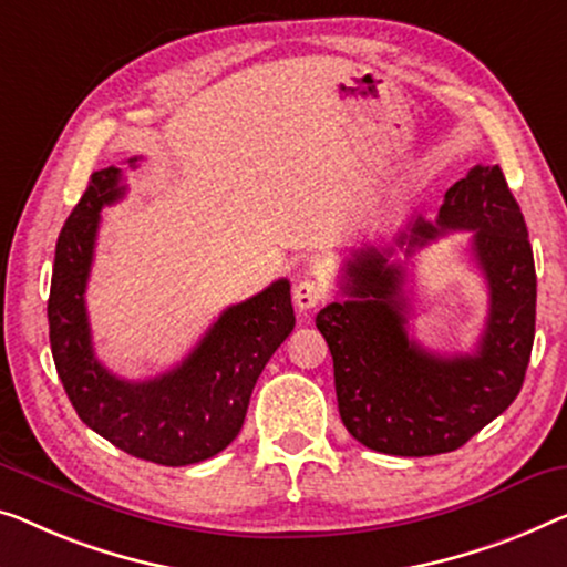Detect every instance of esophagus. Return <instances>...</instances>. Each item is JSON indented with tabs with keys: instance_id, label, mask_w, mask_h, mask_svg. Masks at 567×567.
<instances>
[{
	"instance_id": "1",
	"label": "esophagus",
	"mask_w": 567,
	"mask_h": 567,
	"mask_svg": "<svg viewBox=\"0 0 567 567\" xmlns=\"http://www.w3.org/2000/svg\"><path fill=\"white\" fill-rule=\"evenodd\" d=\"M326 298H328L326 285H320L318 280H310V277H306V280H300L298 285H295V306H298V310L316 308Z\"/></svg>"
}]
</instances>
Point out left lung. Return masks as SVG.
<instances>
[{
  "instance_id": "left-lung-1",
  "label": "left lung",
  "mask_w": 567,
  "mask_h": 567,
  "mask_svg": "<svg viewBox=\"0 0 567 567\" xmlns=\"http://www.w3.org/2000/svg\"><path fill=\"white\" fill-rule=\"evenodd\" d=\"M445 231H471V255L488 285L476 353L441 357L408 333V269L394 247L357 249L341 295L316 326L333 357L338 412L377 453H451L517 400L535 341L537 275L519 203L499 165H476L451 185L435 224L417 216L394 244L412 257Z\"/></svg>"
}]
</instances>
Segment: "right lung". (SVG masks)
I'll use <instances>...</instances> for the list:
<instances>
[{
  "label": "right lung",
  "instance_id": "add662e5",
  "mask_svg": "<svg viewBox=\"0 0 567 567\" xmlns=\"http://www.w3.org/2000/svg\"><path fill=\"white\" fill-rule=\"evenodd\" d=\"M124 190L122 167L96 171L63 224L48 300L50 349L68 400L94 433L134 458L190 466L239 435L261 369L295 328L290 282L277 280L226 308L175 369L145 382L120 379L94 353L86 282L101 208L124 198Z\"/></svg>",
  "mask_w": 567,
  "mask_h": 567
}]
</instances>
